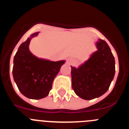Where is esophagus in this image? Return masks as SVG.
Wrapping results in <instances>:
<instances>
[{"label":"esophagus","instance_id":"esophagus-1","mask_svg":"<svg viewBox=\"0 0 129 129\" xmlns=\"http://www.w3.org/2000/svg\"><path fill=\"white\" fill-rule=\"evenodd\" d=\"M72 62V61H71V60H70V62Z\"/></svg>","mask_w":129,"mask_h":129}]
</instances>
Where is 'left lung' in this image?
<instances>
[{"instance_id": "obj_1", "label": "left lung", "mask_w": 129, "mask_h": 129, "mask_svg": "<svg viewBox=\"0 0 129 129\" xmlns=\"http://www.w3.org/2000/svg\"><path fill=\"white\" fill-rule=\"evenodd\" d=\"M97 50L78 68L71 67L72 86L76 95L91 100L105 93L115 75V59L105 41L95 43Z\"/></svg>"}]
</instances>
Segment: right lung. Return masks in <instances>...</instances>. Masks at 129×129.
Returning a JSON list of instances; mask_svg holds the SVG:
<instances>
[{
    "mask_svg": "<svg viewBox=\"0 0 129 129\" xmlns=\"http://www.w3.org/2000/svg\"><path fill=\"white\" fill-rule=\"evenodd\" d=\"M39 32L31 34L20 44L13 59V76L19 91L32 100L44 98L52 89L53 79L65 61H51L35 56L29 50L31 39Z\"/></svg>",
    "mask_w": 129,
    "mask_h": 129,
    "instance_id": "add662e5",
    "label": "right lung"
}]
</instances>
